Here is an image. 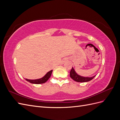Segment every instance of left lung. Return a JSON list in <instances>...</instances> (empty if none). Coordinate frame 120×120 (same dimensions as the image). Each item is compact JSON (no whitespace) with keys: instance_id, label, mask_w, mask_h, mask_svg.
<instances>
[{"instance_id":"8db88e82","label":"left lung","mask_w":120,"mask_h":120,"mask_svg":"<svg viewBox=\"0 0 120 120\" xmlns=\"http://www.w3.org/2000/svg\"><path fill=\"white\" fill-rule=\"evenodd\" d=\"M70 75L71 78L72 79H74L75 81L77 82H87L90 81V80H92V79H93L94 77H95L96 76V75H94V77H90V78L82 77V76L79 75L76 73L73 68H72L71 70L70 71Z\"/></svg>"}]
</instances>
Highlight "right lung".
Masks as SVG:
<instances>
[{
    "label": "right lung",
    "instance_id": "obj_1",
    "mask_svg": "<svg viewBox=\"0 0 120 120\" xmlns=\"http://www.w3.org/2000/svg\"><path fill=\"white\" fill-rule=\"evenodd\" d=\"M52 72V70H51L50 71H49L48 73L44 76V77L41 79H34V80L25 79V80L31 83H34V84H41V83H43L45 82L49 79L50 76H51Z\"/></svg>",
    "mask_w": 120,
    "mask_h": 120
}]
</instances>
